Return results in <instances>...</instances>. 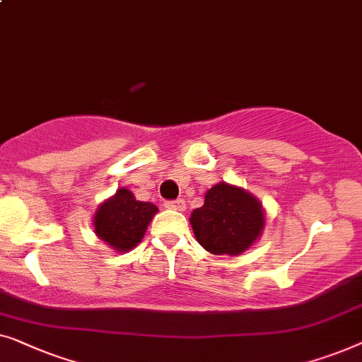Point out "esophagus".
Returning <instances> with one entry per match:
<instances>
[{
    "label": "esophagus",
    "mask_w": 362,
    "mask_h": 362,
    "mask_svg": "<svg viewBox=\"0 0 362 362\" xmlns=\"http://www.w3.org/2000/svg\"><path fill=\"white\" fill-rule=\"evenodd\" d=\"M165 208H169V210H175V211H185L187 210V203L183 200L165 202Z\"/></svg>",
    "instance_id": "1"
}]
</instances>
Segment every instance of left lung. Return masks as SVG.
<instances>
[{
	"label": "left lung",
	"mask_w": 362,
	"mask_h": 362,
	"mask_svg": "<svg viewBox=\"0 0 362 362\" xmlns=\"http://www.w3.org/2000/svg\"><path fill=\"white\" fill-rule=\"evenodd\" d=\"M188 220L197 241L208 252L241 256L261 238L266 211L246 188L220 182L206 190L203 206L193 210Z\"/></svg>",
	"instance_id": "left-lung-1"
}]
</instances>
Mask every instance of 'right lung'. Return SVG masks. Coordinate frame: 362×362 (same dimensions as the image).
Returning <instances> with one entry per match:
<instances>
[{"label": "right lung", "mask_w": 362, "mask_h": 362, "mask_svg": "<svg viewBox=\"0 0 362 362\" xmlns=\"http://www.w3.org/2000/svg\"><path fill=\"white\" fill-rule=\"evenodd\" d=\"M157 211L154 203L136 200L131 190L119 187L96 208L93 231L116 252H128L142 241Z\"/></svg>", "instance_id": "1"}]
</instances>
